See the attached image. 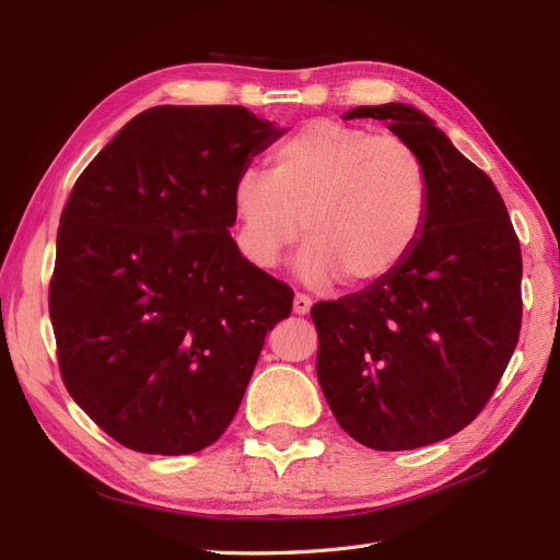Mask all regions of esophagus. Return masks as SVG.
<instances>
[{"mask_svg": "<svg viewBox=\"0 0 560 560\" xmlns=\"http://www.w3.org/2000/svg\"><path fill=\"white\" fill-rule=\"evenodd\" d=\"M311 306H313V299L311 296H306V294H296L294 296V313L296 315H308Z\"/></svg>", "mask_w": 560, "mask_h": 560, "instance_id": "obj_1", "label": "esophagus"}]
</instances>
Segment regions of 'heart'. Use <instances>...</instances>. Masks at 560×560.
Wrapping results in <instances>:
<instances>
[{
  "instance_id": "obj_1",
  "label": "heart",
  "mask_w": 560,
  "mask_h": 560,
  "mask_svg": "<svg viewBox=\"0 0 560 560\" xmlns=\"http://www.w3.org/2000/svg\"><path fill=\"white\" fill-rule=\"evenodd\" d=\"M233 214L241 249L259 268L278 266L303 226V278L366 287L420 245L432 175L409 142L319 118L273 149L270 171L245 167L235 177Z\"/></svg>"
}]
</instances>
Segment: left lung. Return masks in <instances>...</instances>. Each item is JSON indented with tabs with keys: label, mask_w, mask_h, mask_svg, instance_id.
I'll use <instances>...</instances> for the list:
<instances>
[{
	"label": "left lung",
	"mask_w": 560,
	"mask_h": 560,
	"mask_svg": "<svg viewBox=\"0 0 560 560\" xmlns=\"http://www.w3.org/2000/svg\"><path fill=\"white\" fill-rule=\"evenodd\" d=\"M409 142L432 175V214L395 273L311 308L317 381L354 442L409 451L477 418L521 331V245L495 184L430 118L399 103L350 109Z\"/></svg>",
	"instance_id": "left-lung-1"
}]
</instances>
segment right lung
<instances>
[{
    "mask_svg": "<svg viewBox=\"0 0 560 560\" xmlns=\"http://www.w3.org/2000/svg\"><path fill=\"white\" fill-rule=\"evenodd\" d=\"M284 130L238 105L138 114L65 202L48 313L67 393L118 444L189 455L243 401L290 284L231 238L233 184Z\"/></svg>",
    "mask_w": 560,
    "mask_h": 560,
    "instance_id": "right-lung-1",
    "label": "right lung"
}]
</instances>
